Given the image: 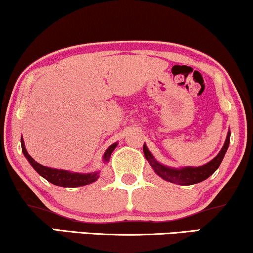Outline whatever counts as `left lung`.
<instances>
[{
	"label": "left lung",
	"instance_id": "obj_1",
	"mask_svg": "<svg viewBox=\"0 0 253 253\" xmlns=\"http://www.w3.org/2000/svg\"><path fill=\"white\" fill-rule=\"evenodd\" d=\"M229 143H230V131H228L227 139H225L224 145L219 151V153L215 157L214 159L211 160L209 163H207L206 165L199 166V167H181V169H172V167L165 166L163 164L157 162L153 158L152 153L150 152L147 146L144 144L143 151L144 155L147 162L150 163V165L152 166V169L155 172L158 174L160 178H163L166 181H169L172 183H178L181 186H188V185H195L209 178L216 169H218V166L221 165L223 158H224L225 152H227Z\"/></svg>",
	"mask_w": 253,
	"mask_h": 253
}]
</instances>
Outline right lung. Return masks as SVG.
I'll list each match as a JSON object with an SVG mask.
<instances>
[{
	"instance_id": "1",
	"label": "right lung",
	"mask_w": 253,
	"mask_h": 253,
	"mask_svg": "<svg viewBox=\"0 0 253 253\" xmlns=\"http://www.w3.org/2000/svg\"><path fill=\"white\" fill-rule=\"evenodd\" d=\"M22 144V152L25 156V158L28 159V162L31 164V166L36 169V172L39 175H42V178L46 179L48 182L53 183L55 186L60 187H80L84 185H89V183L96 181L98 179V173L100 172H94V173H74L70 172V170L65 169H52V167L42 166L41 164L36 162L32 157L29 155L28 151L25 149L24 140L21 138ZM117 146V143H114L113 145L108 147L103 156V162L108 163L110 159L111 153L115 150V147Z\"/></svg>"
}]
</instances>
